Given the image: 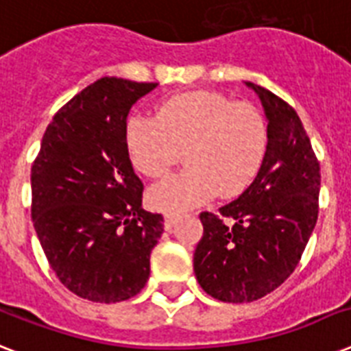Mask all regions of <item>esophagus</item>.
<instances>
[{
    "instance_id": "34e87169",
    "label": "esophagus",
    "mask_w": 351,
    "mask_h": 351,
    "mask_svg": "<svg viewBox=\"0 0 351 351\" xmlns=\"http://www.w3.org/2000/svg\"><path fill=\"white\" fill-rule=\"evenodd\" d=\"M176 220H178V215L176 213H165L164 215V228L167 231L169 230H173V228H175V224H176Z\"/></svg>"
}]
</instances>
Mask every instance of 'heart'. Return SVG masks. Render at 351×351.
Segmentation results:
<instances>
[{"instance_id": "b5f03b06", "label": "heart", "mask_w": 351, "mask_h": 351, "mask_svg": "<svg viewBox=\"0 0 351 351\" xmlns=\"http://www.w3.org/2000/svg\"><path fill=\"white\" fill-rule=\"evenodd\" d=\"M125 147L134 169L149 178L169 175L184 151L189 167L149 191L153 208L182 211L251 186L266 156L267 123L247 101L195 90L165 100L156 118L129 117Z\"/></svg>"}]
</instances>
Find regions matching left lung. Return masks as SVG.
I'll use <instances>...</instances> for the list:
<instances>
[{"label": "left lung", "mask_w": 351, "mask_h": 351, "mask_svg": "<svg viewBox=\"0 0 351 351\" xmlns=\"http://www.w3.org/2000/svg\"><path fill=\"white\" fill-rule=\"evenodd\" d=\"M245 85L264 107L266 156L237 200L219 215H200L204 234L193 256L204 291L233 304L262 299L293 273L317 224L321 191L319 160L299 114L271 90Z\"/></svg>", "instance_id": "left-lung-1"}]
</instances>
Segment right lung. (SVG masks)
<instances>
[{"instance_id":"add662e5","label":"right lung","mask_w":351,"mask_h":351,"mask_svg":"<svg viewBox=\"0 0 351 351\" xmlns=\"http://www.w3.org/2000/svg\"><path fill=\"white\" fill-rule=\"evenodd\" d=\"M156 85L96 80L54 114L32 164L36 234L60 282L82 299L121 302L147 282L164 217L142 208L125 123Z\"/></svg>"}]
</instances>
